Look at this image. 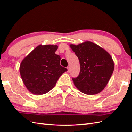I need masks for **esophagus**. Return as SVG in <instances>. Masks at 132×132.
<instances>
[{
  "label": "esophagus",
  "mask_w": 132,
  "mask_h": 132,
  "mask_svg": "<svg viewBox=\"0 0 132 132\" xmlns=\"http://www.w3.org/2000/svg\"><path fill=\"white\" fill-rule=\"evenodd\" d=\"M67 69H68V72H70V67L68 66V68H67Z\"/></svg>",
  "instance_id": "esophagus-1"
}]
</instances>
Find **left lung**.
<instances>
[{"label": "left lung", "mask_w": 132, "mask_h": 132, "mask_svg": "<svg viewBox=\"0 0 132 132\" xmlns=\"http://www.w3.org/2000/svg\"><path fill=\"white\" fill-rule=\"evenodd\" d=\"M70 46L79 58L80 71L73 78L75 86L81 93L94 95L104 90L114 70V63L110 54L91 41H85Z\"/></svg>", "instance_id": "left-lung-1"}]
</instances>
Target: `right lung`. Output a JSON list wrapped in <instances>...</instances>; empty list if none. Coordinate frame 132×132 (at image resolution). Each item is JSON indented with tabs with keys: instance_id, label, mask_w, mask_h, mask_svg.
<instances>
[{
	"instance_id": "1",
	"label": "right lung",
	"mask_w": 132,
	"mask_h": 132,
	"mask_svg": "<svg viewBox=\"0 0 132 132\" xmlns=\"http://www.w3.org/2000/svg\"><path fill=\"white\" fill-rule=\"evenodd\" d=\"M57 48L56 45H39L21 62L20 73L31 93H47L55 86L60 76L68 71L61 66V57L55 53Z\"/></svg>"
}]
</instances>
